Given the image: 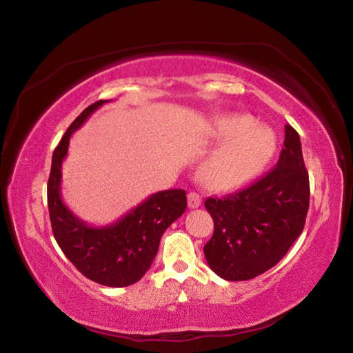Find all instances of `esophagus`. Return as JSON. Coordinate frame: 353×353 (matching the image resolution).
<instances>
[{
	"label": "esophagus",
	"mask_w": 353,
	"mask_h": 353,
	"mask_svg": "<svg viewBox=\"0 0 353 353\" xmlns=\"http://www.w3.org/2000/svg\"><path fill=\"white\" fill-rule=\"evenodd\" d=\"M200 205H201V197L199 196L197 192L191 191V192L188 194V206H190L191 209H196V208H199Z\"/></svg>",
	"instance_id": "1"
}]
</instances>
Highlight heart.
<instances>
[{"instance_id":"heart-1","label":"heart","mask_w":353,"mask_h":353,"mask_svg":"<svg viewBox=\"0 0 353 353\" xmlns=\"http://www.w3.org/2000/svg\"><path fill=\"white\" fill-rule=\"evenodd\" d=\"M211 137L219 141L201 161V176L219 190H234L261 174L273 159L276 133L267 125L254 124L243 114H223L211 121Z\"/></svg>"}]
</instances>
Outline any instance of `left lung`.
<instances>
[{"instance_id": "1", "label": "left lung", "mask_w": 353, "mask_h": 353, "mask_svg": "<svg viewBox=\"0 0 353 353\" xmlns=\"http://www.w3.org/2000/svg\"><path fill=\"white\" fill-rule=\"evenodd\" d=\"M205 208L214 235L205 244L212 272L226 281H249L274 267L302 234L310 208V179L299 133L285 125L276 167L249 188Z\"/></svg>"}]
</instances>
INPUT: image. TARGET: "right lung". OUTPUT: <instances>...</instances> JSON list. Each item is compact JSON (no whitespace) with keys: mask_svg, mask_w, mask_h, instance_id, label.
Returning <instances> with one entry per match:
<instances>
[{"mask_svg":"<svg viewBox=\"0 0 353 353\" xmlns=\"http://www.w3.org/2000/svg\"><path fill=\"white\" fill-rule=\"evenodd\" d=\"M109 101L100 100L81 112L52 153L47 186L48 211L59 247L81 274L106 287H129L147 273L163 232L185 212L186 192H154L108 226H91L63 203L62 163L68 154L71 134Z\"/></svg>","mask_w":353,"mask_h":353,"instance_id":"right-lung-1","label":"right lung"}]
</instances>
